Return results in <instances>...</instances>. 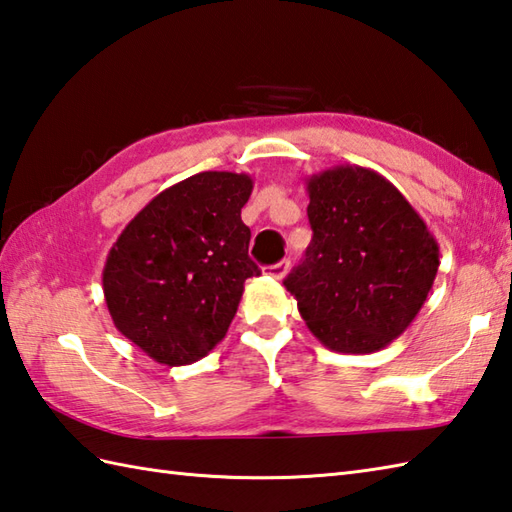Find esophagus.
Returning a JSON list of instances; mask_svg holds the SVG:
<instances>
[{
  "mask_svg": "<svg viewBox=\"0 0 512 512\" xmlns=\"http://www.w3.org/2000/svg\"><path fill=\"white\" fill-rule=\"evenodd\" d=\"M288 268H290L288 259H281L279 264H273V266L266 268V275H270L273 279H284L288 275Z\"/></svg>",
  "mask_w": 512,
  "mask_h": 512,
  "instance_id": "obj_1",
  "label": "esophagus"
}]
</instances>
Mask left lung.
<instances>
[{
	"label": "left lung",
	"mask_w": 512,
	"mask_h": 512,
	"mask_svg": "<svg viewBox=\"0 0 512 512\" xmlns=\"http://www.w3.org/2000/svg\"><path fill=\"white\" fill-rule=\"evenodd\" d=\"M312 242L286 277L308 330L332 352L372 354L427 301L440 246L380 173L336 165L306 180Z\"/></svg>",
	"instance_id": "8db88e82"
}]
</instances>
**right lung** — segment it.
Instances as JSON below:
<instances>
[{
  "mask_svg": "<svg viewBox=\"0 0 512 512\" xmlns=\"http://www.w3.org/2000/svg\"><path fill=\"white\" fill-rule=\"evenodd\" d=\"M250 191L248 173H195L158 193L107 253L110 317L156 363L191 365L226 336L244 281L259 275L242 222Z\"/></svg>",
  "mask_w": 512,
  "mask_h": 512,
  "instance_id": "1",
  "label": "right lung"
}]
</instances>
